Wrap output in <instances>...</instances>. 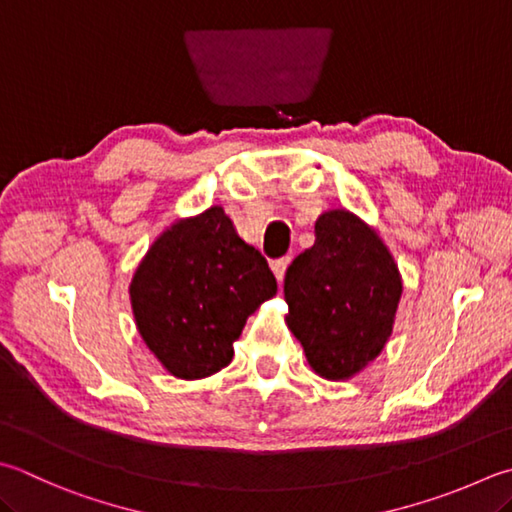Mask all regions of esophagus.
Returning a JSON list of instances; mask_svg holds the SVG:
<instances>
[{
	"label": "esophagus",
	"mask_w": 512,
	"mask_h": 512,
	"mask_svg": "<svg viewBox=\"0 0 512 512\" xmlns=\"http://www.w3.org/2000/svg\"><path fill=\"white\" fill-rule=\"evenodd\" d=\"M289 263H292V258H289V256L276 258L274 263H272V272H274V276H276V281H278V283H283V278H285V272H287Z\"/></svg>",
	"instance_id": "obj_1"
}]
</instances>
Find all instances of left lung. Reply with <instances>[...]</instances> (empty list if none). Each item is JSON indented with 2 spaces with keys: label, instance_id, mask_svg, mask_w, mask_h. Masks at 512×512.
I'll use <instances>...</instances> for the list:
<instances>
[{
  "label": "left lung",
  "instance_id": "obj_1",
  "mask_svg": "<svg viewBox=\"0 0 512 512\" xmlns=\"http://www.w3.org/2000/svg\"><path fill=\"white\" fill-rule=\"evenodd\" d=\"M316 243L285 274V323L327 381L361 374L388 345L403 278L372 225L347 209L316 220Z\"/></svg>",
  "mask_w": 512,
  "mask_h": 512
}]
</instances>
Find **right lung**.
<instances>
[{
  "label": "right lung",
  "mask_w": 512,
  "mask_h": 512,
  "mask_svg": "<svg viewBox=\"0 0 512 512\" xmlns=\"http://www.w3.org/2000/svg\"><path fill=\"white\" fill-rule=\"evenodd\" d=\"M276 289L267 260L214 205L173 220L153 240L129 298L149 352L171 376L196 381L227 368L247 318Z\"/></svg>",
  "instance_id": "add662e5"
}]
</instances>
